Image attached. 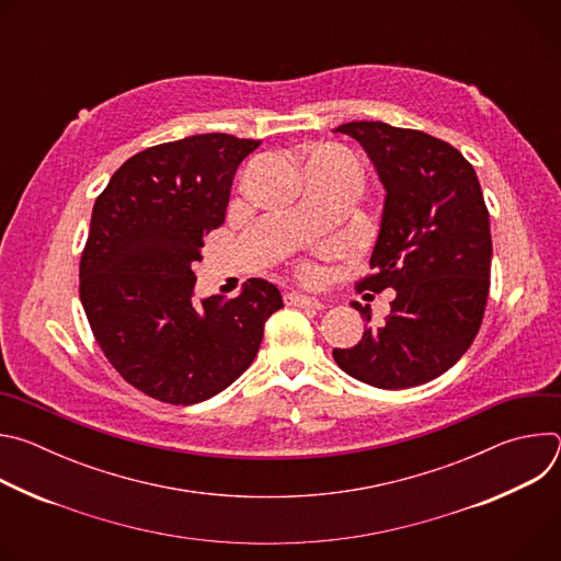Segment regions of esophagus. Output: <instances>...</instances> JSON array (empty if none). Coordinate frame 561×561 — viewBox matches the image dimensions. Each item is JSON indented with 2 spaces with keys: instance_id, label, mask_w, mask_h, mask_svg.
Instances as JSON below:
<instances>
[{
  "instance_id": "obj_1",
  "label": "esophagus",
  "mask_w": 561,
  "mask_h": 561,
  "mask_svg": "<svg viewBox=\"0 0 561 561\" xmlns=\"http://www.w3.org/2000/svg\"><path fill=\"white\" fill-rule=\"evenodd\" d=\"M284 301H286V306H297V308H314V310L324 308V304L319 299L306 297V295H299V293H286Z\"/></svg>"
}]
</instances>
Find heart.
<instances>
[{
    "instance_id": "1",
    "label": "heart",
    "mask_w": 561,
    "mask_h": 561,
    "mask_svg": "<svg viewBox=\"0 0 561 561\" xmlns=\"http://www.w3.org/2000/svg\"><path fill=\"white\" fill-rule=\"evenodd\" d=\"M333 162H337V159H333V157H317V159H312V162L308 164V169H319V167H329V164H333ZM317 266L312 264V262H299L297 264V275L304 279V282H312L314 277H317Z\"/></svg>"
}]
</instances>
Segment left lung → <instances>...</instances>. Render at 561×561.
Instances as JSON below:
<instances>
[{
  "label": "left lung",
  "instance_id": "8db88e82",
  "mask_svg": "<svg viewBox=\"0 0 561 561\" xmlns=\"http://www.w3.org/2000/svg\"><path fill=\"white\" fill-rule=\"evenodd\" d=\"M335 130L364 146L386 188L373 273L357 290L397 295L383 327L333 357L375 388L426 383L470 348L484 319L493 239L482 186L468 159L428 133L383 122ZM353 306L370 322V306Z\"/></svg>",
  "mask_w": 561,
  "mask_h": 561
}]
</instances>
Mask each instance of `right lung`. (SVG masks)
Returning a JSON list of instances; mask_svg holds the SVG:
<instances>
[{"label":"right lung","mask_w":561,"mask_h":561,"mask_svg":"<svg viewBox=\"0 0 561 561\" xmlns=\"http://www.w3.org/2000/svg\"><path fill=\"white\" fill-rule=\"evenodd\" d=\"M260 144L206 133L150 146L95 199L79 299L113 368L159 402L188 407L228 388L284 306L260 277L232 299H193L204 234L224 224L234 171Z\"/></svg>","instance_id":"add662e5"}]
</instances>
